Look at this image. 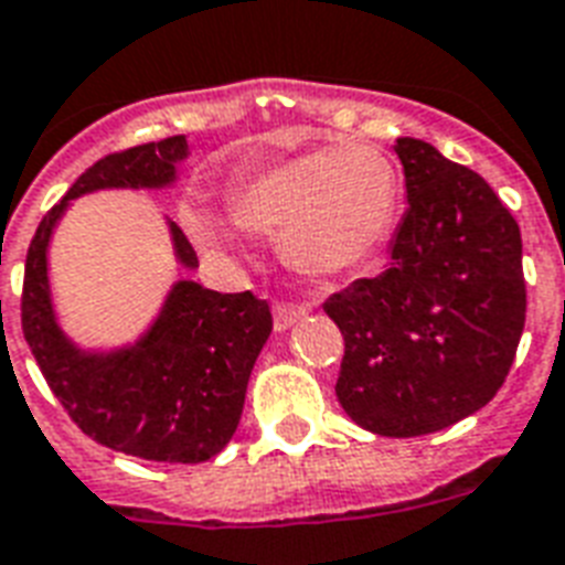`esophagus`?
Listing matches in <instances>:
<instances>
[{
	"label": "esophagus",
	"instance_id": "obj_1",
	"mask_svg": "<svg viewBox=\"0 0 565 565\" xmlns=\"http://www.w3.org/2000/svg\"><path fill=\"white\" fill-rule=\"evenodd\" d=\"M309 312L307 300H279L277 307H274V328L277 330H288L295 321Z\"/></svg>",
	"mask_w": 565,
	"mask_h": 565
}]
</instances>
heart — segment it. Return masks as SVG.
<instances>
[{
  "mask_svg": "<svg viewBox=\"0 0 565 565\" xmlns=\"http://www.w3.org/2000/svg\"><path fill=\"white\" fill-rule=\"evenodd\" d=\"M398 196V172L381 148L337 142L244 172L232 186V211L249 232L279 237L291 267L333 277L387 241ZM184 223L205 247L235 241V226L205 205H186Z\"/></svg>",
  "mask_w": 565,
  "mask_h": 565,
  "instance_id": "obj_1",
  "label": "heart"
}]
</instances>
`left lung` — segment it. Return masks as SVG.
Wrapping results in <instances>:
<instances>
[{"instance_id": "obj_1", "label": "left lung", "mask_w": 565, "mask_h": 565, "mask_svg": "<svg viewBox=\"0 0 565 565\" xmlns=\"http://www.w3.org/2000/svg\"><path fill=\"white\" fill-rule=\"evenodd\" d=\"M408 211L390 265L324 300L345 339L337 398L358 426L417 438L489 405L519 351L521 232L473 169L396 139Z\"/></svg>"}]
</instances>
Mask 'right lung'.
Here are the masks:
<instances>
[{
    "label": "right lung",
    "mask_w": 565,
    "mask_h": 565,
    "mask_svg": "<svg viewBox=\"0 0 565 565\" xmlns=\"http://www.w3.org/2000/svg\"><path fill=\"white\" fill-rule=\"evenodd\" d=\"M184 137L121 148L100 157L50 207L25 253L20 321L23 337L67 417L97 444L151 461L196 465L217 456L235 435L247 381L274 330L267 300L253 291L223 295L178 282L137 348L79 354L56 328L46 291V244L67 199L100 186H160L175 178ZM178 258L196 267V249L172 226Z\"/></svg>",
    "instance_id": "1"
}]
</instances>
